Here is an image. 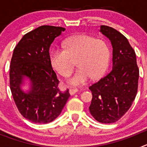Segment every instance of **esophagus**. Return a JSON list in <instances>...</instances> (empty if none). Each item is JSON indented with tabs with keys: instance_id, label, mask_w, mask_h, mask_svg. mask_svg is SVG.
Instances as JSON below:
<instances>
[{
	"instance_id": "obj_1",
	"label": "esophagus",
	"mask_w": 147,
	"mask_h": 147,
	"mask_svg": "<svg viewBox=\"0 0 147 147\" xmlns=\"http://www.w3.org/2000/svg\"><path fill=\"white\" fill-rule=\"evenodd\" d=\"M77 92H78V90L76 89V88H71V89L69 90V93L71 95L75 94V93H77Z\"/></svg>"
}]
</instances>
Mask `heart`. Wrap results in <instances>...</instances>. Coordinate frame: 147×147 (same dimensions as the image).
<instances>
[{
    "mask_svg": "<svg viewBox=\"0 0 147 147\" xmlns=\"http://www.w3.org/2000/svg\"><path fill=\"white\" fill-rule=\"evenodd\" d=\"M110 47L105 40L80 34L67 38L64 42V49H53L50 62L54 69L65 77L72 73L76 62L79 68L67 82L77 86L85 84L90 77H101L110 64Z\"/></svg>",
    "mask_w": 147,
    "mask_h": 147,
    "instance_id": "b5f03b06",
    "label": "heart"
}]
</instances>
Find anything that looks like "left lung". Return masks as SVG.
<instances>
[{
	"label": "left lung",
	"mask_w": 147,
	"mask_h": 147,
	"mask_svg": "<svg viewBox=\"0 0 147 147\" xmlns=\"http://www.w3.org/2000/svg\"><path fill=\"white\" fill-rule=\"evenodd\" d=\"M100 32L112 44L113 68L89 87L93 95L89 110L97 121L111 124L130 108L137 94L139 69L136 52L124 35L107 26H101Z\"/></svg>",
	"instance_id": "obj_1"
}]
</instances>
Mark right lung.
<instances>
[{"mask_svg":"<svg viewBox=\"0 0 147 147\" xmlns=\"http://www.w3.org/2000/svg\"><path fill=\"white\" fill-rule=\"evenodd\" d=\"M65 30L41 26L26 34L13 51L9 70L11 94L20 114L33 123L47 124L57 119L70 96L68 89L59 90L49 55L51 44ZM24 77L31 82L28 93L20 88Z\"/></svg>","mask_w":147,"mask_h":147,"instance_id":"obj_1","label":"right lung"}]
</instances>
